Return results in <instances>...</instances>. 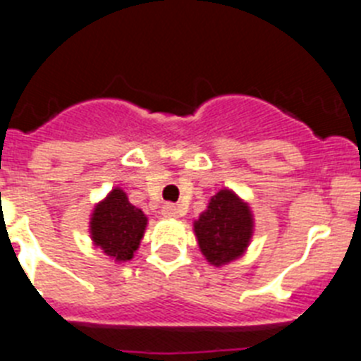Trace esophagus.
<instances>
[{"label":"esophagus","mask_w":361,"mask_h":361,"mask_svg":"<svg viewBox=\"0 0 361 361\" xmlns=\"http://www.w3.org/2000/svg\"><path fill=\"white\" fill-rule=\"evenodd\" d=\"M162 216H166V219H177L178 216V208L175 206V204H164L161 209Z\"/></svg>","instance_id":"1"}]
</instances>
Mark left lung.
I'll list each match as a JSON object with an SVG mask.
<instances>
[{
    "label": "left lung",
    "instance_id": "8db88e82",
    "mask_svg": "<svg viewBox=\"0 0 361 361\" xmlns=\"http://www.w3.org/2000/svg\"><path fill=\"white\" fill-rule=\"evenodd\" d=\"M253 226L247 202L231 190H220L213 195L208 209L193 222L200 251L216 267L244 255L253 237Z\"/></svg>",
    "mask_w": 361,
    "mask_h": 361
}]
</instances>
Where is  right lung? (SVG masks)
<instances>
[{
    "instance_id": "add662e5",
    "label": "right lung",
    "mask_w": 361,
    "mask_h": 361,
    "mask_svg": "<svg viewBox=\"0 0 361 361\" xmlns=\"http://www.w3.org/2000/svg\"><path fill=\"white\" fill-rule=\"evenodd\" d=\"M146 219L145 213L133 204L121 188H114L94 208L90 219V237L104 255L114 258L116 262L132 260L141 238L145 235Z\"/></svg>"
}]
</instances>
